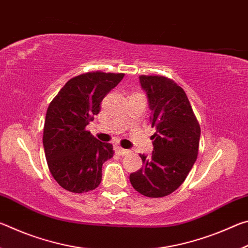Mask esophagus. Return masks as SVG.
<instances>
[{
  "instance_id": "34e87169",
  "label": "esophagus",
  "mask_w": 248,
  "mask_h": 248,
  "mask_svg": "<svg viewBox=\"0 0 248 248\" xmlns=\"http://www.w3.org/2000/svg\"><path fill=\"white\" fill-rule=\"evenodd\" d=\"M115 151H116V153L119 154V155H128V154L130 153V151L124 150V149H123V148H120V146H116Z\"/></svg>"
}]
</instances>
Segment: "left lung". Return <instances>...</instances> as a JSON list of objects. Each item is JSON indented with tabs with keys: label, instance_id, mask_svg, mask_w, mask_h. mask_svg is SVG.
I'll return each instance as SVG.
<instances>
[{
	"label": "left lung",
	"instance_id": "8db88e82",
	"mask_svg": "<svg viewBox=\"0 0 248 248\" xmlns=\"http://www.w3.org/2000/svg\"><path fill=\"white\" fill-rule=\"evenodd\" d=\"M140 83L148 94L151 123L156 132L152 136V154H140L143 166L130 174V183L141 195L161 198L177 189L194 166L200 125L186 93L173 79L140 75Z\"/></svg>",
	"mask_w": 248,
	"mask_h": 248
}]
</instances>
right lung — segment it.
Listing matches in <instances>:
<instances>
[{
	"mask_svg": "<svg viewBox=\"0 0 248 248\" xmlns=\"http://www.w3.org/2000/svg\"><path fill=\"white\" fill-rule=\"evenodd\" d=\"M124 73L87 72L74 77L59 91L47 109L44 149L50 173L62 188L87 192L102 182V166L112 157L110 143L96 139L86 125L100 110V103L118 85Z\"/></svg>",
	"mask_w": 248,
	"mask_h": 248,
	"instance_id": "right-lung-1",
	"label": "right lung"
}]
</instances>
